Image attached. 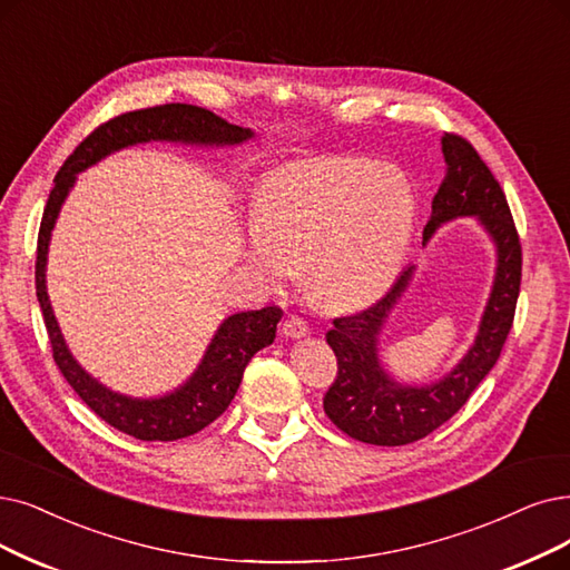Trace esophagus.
Segmentation results:
<instances>
[{"instance_id": "obj_1", "label": "esophagus", "mask_w": 570, "mask_h": 570, "mask_svg": "<svg viewBox=\"0 0 570 570\" xmlns=\"http://www.w3.org/2000/svg\"><path fill=\"white\" fill-rule=\"evenodd\" d=\"M283 334H285V336H289V338H302V336H306V334H308V325H306L304 317H299V315H289L287 321L283 323Z\"/></svg>"}]
</instances>
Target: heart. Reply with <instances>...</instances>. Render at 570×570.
Listing matches in <instances>:
<instances>
[{
	"instance_id": "1",
	"label": "heart",
	"mask_w": 570,
	"mask_h": 570,
	"mask_svg": "<svg viewBox=\"0 0 570 570\" xmlns=\"http://www.w3.org/2000/svg\"><path fill=\"white\" fill-rule=\"evenodd\" d=\"M247 259L273 283L308 273L330 311L367 306L391 287L414 232V194L393 168L364 158H313L273 173Z\"/></svg>"
}]
</instances>
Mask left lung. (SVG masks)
Wrapping results in <instances>:
<instances>
[{"mask_svg":"<svg viewBox=\"0 0 570 570\" xmlns=\"http://www.w3.org/2000/svg\"><path fill=\"white\" fill-rule=\"evenodd\" d=\"M442 154L446 175L432 198L423 243L444 222L456 217L480 219L498 255L491 297L465 357L444 379L421 389L397 383L379 360V334L385 317L402 297L416 266L404 268L391 292L374 306L334 317L327 344L336 355L338 370L323 406L341 432L364 444H412L446 423L493 370L512 330L521 285V243L508 198L482 156L461 135L444 132Z\"/></svg>","mask_w":570,"mask_h":570,"instance_id":"obj_1","label":"left lung"}]
</instances>
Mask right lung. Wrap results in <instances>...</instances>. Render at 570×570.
Listing matches in <instances>:
<instances>
[{
    "instance_id": "1",
    "label": "right lung",
    "mask_w": 570,
    "mask_h": 570,
    "mask_svg": "<svg viewBox=\"0 0 570 570\" xmlns=\"http://www.w3.org/2000/svg\"><path fill=\"white\" fill-rule=\"evenodd\" d=\"M253 130L224 121L210 109L196 105H156L147 109H135L119 114L107 124L98 126L88 138L67 156V161L56 175V185L49 194L47 208H43L39 238H37V264H35V285L37 299L43 313L49 341L53 348V360L60 374L72 385L75 393L94 409V412L126 435L145 442H173L189 438L194 432L210 425L217 416L226 412L232 404L247 362L257 351L273 344L276 327L283 317L278 306H266L259 311H243L226 317L213 336L210 346L203 355L198 370L191 379L179 385L177 391L164 397H128L119 395L94 376L81 370V364L72 357L70 348L56 323V315L47 294V255L49 240L56 226L60 206L67 194L75 187L77 173L98 164L111 151H119L130 145L164 140V142H185V145H206L224 147L240 145L253 138Z\"/></svg>"
}]
</instances>
